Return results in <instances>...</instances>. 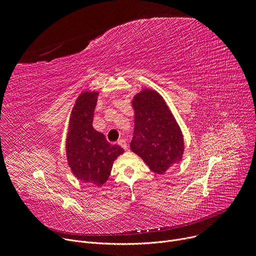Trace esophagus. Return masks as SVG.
I'll list each match as a JSON object with an SVG mask.
<instances>
[{
    "label": "esophagus",
    "instance_id": "1",
    "mask_svg": "<svg viewBox=\"0 0 256 256\" xmlns=\"http://www.w3.org/2000/svg\"><path fill=\"white\" fill-rule=\"evenodd\" d=\"M118 144L122 147L124 150H128V143H126V141L124 140V139H120L119 141H118Z\"/></svg>",
    "mask_w": 256,
    "mask_h": 256
}]
</instances>
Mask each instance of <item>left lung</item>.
Listing matches in <instances>:
<instances>
[{
	"instance_id": "8db88e82",
	"label": "left lung",
	"mask_w": 256,
	"mask_h": 256,
	"mask_svg": "<svg viewBox=\"0 0 256 256\" xmlns=\"http://www.w3.org/2000/svg\"><path fill=\"white\" fill-rule=\"evenodd\" d=\"M135 128L130 150L154 172L164 174L184 154L182 130L160 94L143 89L132 100Z\"/></svg>"
}]
</instances>
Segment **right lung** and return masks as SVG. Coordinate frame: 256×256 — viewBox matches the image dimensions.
Returning <instances> with one entry per match:
<instances>
[{"label": "right lung", "instance_id": "right-lung-1", "mask_svg": "<svg viewBox=\"0 0 256 256\" xmlns=\"http://www.w3.org/2000/svg\"><path fill=\"white\" fill-rule=\"evenodd\" d=\"M98 92H84L78 98L70 119L66 156L74 176L82 182L104 184L109 178L113 162L124 148L106 141L93 128V114Z\"/></svg>", "mask_w": 256, "mask_h": 256}]
</instances>
